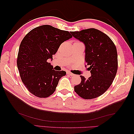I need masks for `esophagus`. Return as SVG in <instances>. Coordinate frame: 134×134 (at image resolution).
Wrapping results in <instances>:
<instances>
[{
    "label": "esophagus",
    "instance_id": "esophagus-1",
    "mask_svg": "<svg viewBox=\"0 0 134 134\" xmlns=\"http://www.w3.org/2000/svg\"><path fill=\"white\" fill-rule=\"evenodd\" d=\"M67 74H68V75H70L71 76H75V75L74 74L71 73V72H67Z\"/></svg>",
    "mask_w": 134,
    "mask_h": 134
}]
</instances>
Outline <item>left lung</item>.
Returning a JSON list of instances; mask_svg holds the SVG:
<instances>
[{
	"mask_svg": "<svg viewBox=\"0 0 134 134\" xmlns=\"http://www.w3.org/2000/svg\"><path fill=\"white\" fill-rule=\"evenodd\" d=\"M71 33L85 44V60L90 65L91 73L87 79L80 76L81 82L74 86L75 92L84 99L97 97L106 92L115 78L118 70L116 46L107 35L94 28Z\"/></svg>",
	"mask_w": 134,
	"mask_h": 134,
	"instance_id": "8db88e82",
	"label": "left lung"
}]
</instances>
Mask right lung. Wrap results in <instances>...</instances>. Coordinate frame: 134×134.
<instances>
[{
	"label": "right lung",
	"mask_w": 134,
	"mask_h": 134,
	"mask_svg": "<svg viewBox=\"0 0 134 134\" xmlns=\"http://www.w3.org/2000/svg\"><path fill=\"white\" fill-rule=\"evenodd\" d=\"M72 37L68 31L45 25L32 29L22 40L17 67L22 82L33 94L46 98L55 92L66 72L53 70L47 60H52L61 44Z\"/></svg>",
	"instance_id": "1"
}]
</instances>
